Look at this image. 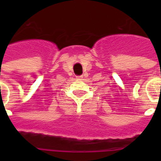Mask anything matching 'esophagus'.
Returning a JSON list of instances; mask_svg holds the SVG:
<instances>
[{"label":"esophagus","mask_w":161,"mask_h":161,"mask_svg":"<svg viewBox=\"0 0 161 161\" xmlns=\"http://www.w3.org/2000/svg\"><path fill=\"white\" fill-rule=\"evenodd\" d=\"M83 78V76H76V79L77 80H81Z\"/></svg>","instance_id":"obj_1"}]
</instances>
